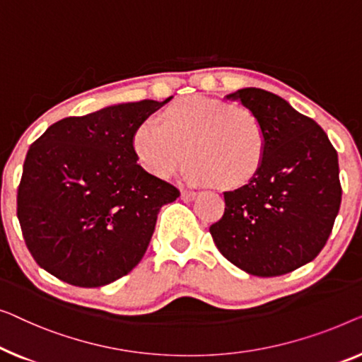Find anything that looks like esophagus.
<instances>
[{"instance_id":"esophagus-1","label":"esophagus","mask_w":362,"mask_h":362,"mask_svg":"<svg viewBox=\"0 0 362 362\" xmlns=\"http://www.w3.org/2000/svg\"><path fill=\"white\" fill-rule=\"evenodd\" d=\"M195 197H197L195 192H182L180 193V198L183 202H193L195 200Z\"/></svg>"}]
</instances>
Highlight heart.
Listing matches in <instances>:
<instances>
[{
  "instance_id": "obj_1",
  "label": "heart",
  "mask_w": 362,
  "mask_h": 362,
  "mask_svg": "<svg viewBox=\"0 0 362 362\" xmlns=\"http://www.w3.org/2000/svg\"><path fill=\"white\" fill-rule=\"evenodd\" d=\"M132 147L139 164L159 179L179 169L187 149L188 180L233 188L256 175L266 134L246 106L197 95L172 103L162 123L142 121L132 134Z\"/></svg>"
}]
</instances>
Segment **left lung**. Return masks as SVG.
<instances>
[{
  "mask_svg": "<svg viewBox=\"0 0 362 362\" xmlns=\"http://www.w3.org/2000/svg\"><path fill=\"white\" fill-rule=\"evenodd\" d=\"M257 116L266 151L246 185L225 192V213L210 233L241 271L284 276L313 261L341 205L338 154L327 132L281 96L261 88L226 95Z\"/></svg>",
  "mask_w": 362,
  "mask_h": 362,
  "instance_id": "1",
  "label": "left lung"
}]
</instances>
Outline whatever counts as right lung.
I'll list each match as a JSON object with an SVG mask.
<instances>
[{"label":"right lung","instance_id":"1","mask_svg":"<svg viewBox=\"0 0 362 362\" xmlns=\"http://www.w3.org/2000/svg\"><path fill=\"white\" fill-rule=\"evenodd\" d=\"M170 100L64 118L29 147L18 218L44 271L77 287H101L139 264L160 208L179 190L137 164L132 134Z\"/></svg>","mask_w":362,"mask_h":362}]
</instances>
